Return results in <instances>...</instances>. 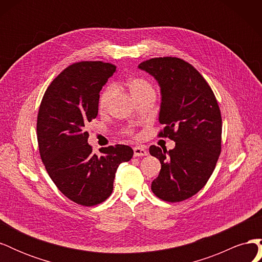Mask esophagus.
I'll return each instance as SVG.
<instances>
[{"label": "esophagus", "instance_id": "1", "mask_svg": "<svg viewBox=\"0 0 262 262\" xmlns=\"http://www.w3.org/2000/svg\"><path fill=\"white\" fill-rule=\"evenodd\" d=\"M134 152V156H146L147 155V150L144 147H140V146H136L133 148Z\"/></svg>", "mask_w": 262, "mask_h": 262}]
</instances>
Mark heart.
I'll return each instance as SVG.
<instances>
[{
  "label": "heart",
  "mask_w": 262,
  "mask_h": 262,
  "mask_svg": "<svg viewBox=\"0 0 262 262\" xmlns=\"http://www.w3.org/2000/svg\"><path fill=\"white\" fill-rule=\"evenodd\" d=\"M124 85L126 87V90H128L129 94L131 95V97L136 101L142 97L146 96V95L154 94L153 86L150 85V83L146 81L145 78L132 77L130 80L126 81ZM115 93H116V90L112 85L107 86L106 89L101 92L99 100H98V108L100 112H106L108 109L110 101H112V99L115 96Z\"/></svg>",
  "instance_id": "b5f03b06"
}]
</instances>
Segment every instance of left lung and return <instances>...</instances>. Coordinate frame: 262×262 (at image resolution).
I'll list each match as a JSON object with an SVG mask.
<instances>
[{"label": "left lung", "mask_w": 262, "mask_h": 262, "mask_svg": "<svg viewBox=\"0 0 262 262\" xmlns=\"http://www.w3.org/2000/svg\"><path fill=\"white\" fill-rule=\"evenodd\" d=\"M161 87L160 137L175 141L167 150L152 145L149 154L161 162L152 191L160 199L180 202L205 186L221 153L222 118L211 87L188 62L179 58H154L138 67Z\"/></svg>", "instance_id": "obj_1"}]
</instances>
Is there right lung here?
Returning a JSON list of instances; mask_svg holds the SVG:
<instances>
[{
	"label": "right lung",
	"instance_id": "1",
	"mask_svg": "<svg viewBox=\"0 0 262 262\" xmlns=\"http://www.w3.org/2000/svg\"><path fill=\"white\" fill-rule=\"evenodd\" d=\"M116 67L101 61L74 63L47 89L37 119L39 152L50 178L73 202L92 207L104 202L114 190L118 166L130 161L128 145L99 148L87 143L86 124L98 115L99 93Z\"/></svg>",
	"mask_w": 262,
	"mask_h": 262
}]
</instances>
